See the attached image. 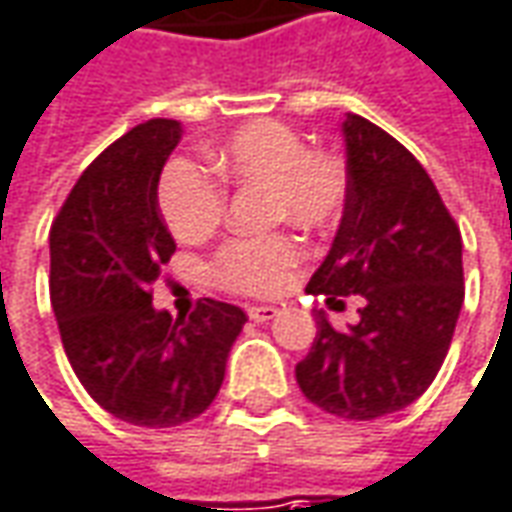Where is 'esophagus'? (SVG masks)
Masks as SVG:
<instances>
[{"label": "esophagus", "mask_w": 512, "mask_h": 512, "mask_svg": "<svg viewBox=\"0 0 512 512\" xmlns=\"http://www.w3.org/2000/svg\"><path fill=\"white\" fill-rule=\"evenodd\" d=\"M246 314H249L252 322H271V319L277 316V308H274V305H252Z\"/></svg>", "instance_id": "1"}]
</instances>
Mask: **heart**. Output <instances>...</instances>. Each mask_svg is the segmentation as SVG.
Returning <instances> with one entry per match:
<instances>
[{"mask_svg":"<svg viewBox=\"0 0 512 512\" xmlns=\"http://www.w3.org/2000/svg\"><path fill=\"white\" fill-rule=\"evenodd\" d=\"M212 165L238 187H266L269 221L302 229H328L342 221L350 198V173L339 154L308 151L305 139L280 120L238 128L212 151ZM159 210L179 241H204L227 212V190L190 159H173L159 179ZM302 260L291 235L232 238L212 257V280L246 297L283 291Z\"/></svg>","mask_w":512,"mask_h":512,"instance_id":"b5f03b06","label":"heart"}]
</instances>
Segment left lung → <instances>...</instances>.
<instances>
[{
    "label": "left lung",
    "instance_id": "obj_1",
    "mask_svg": "<svg viewBox=\"0 0 512 512\" xmlns=\"http://www.w3.org/2000/svg\"><path fill=\"white\" fill-rule=\"evenodd\" d=\"M350 198L308 294L344 308L353 328L316 311L311 353L297 364L308 401L344 420H375L417 401L446 361L460 319L462 235L426 168L395 137L347 114Z\"/></svg>",
    "mask_w": 512,
    "mask_h": 512
}]
</instances>
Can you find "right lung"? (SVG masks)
<instances>
[{
	"mask_svg": "<svg viewBox=\"0 0 512 512\" xmlns=\"http://www.w3.org/2000/svg\"><path fill=\"white\" fill-rule=\"evenodd\" d=\"M182 125L156 117L111 142L69 190L50 229V300L66 358L106 412L145 429L198 417L224 384L246 314L204 297L190 316L156 311L176 252L156 187Z\"/></svg>",
	"mask_w": 512,
	"mask_h": 512,
	"instance_id": "add662e5",
	"label": "right lung"
}]
</instances>
